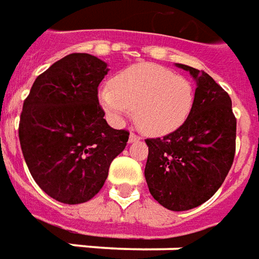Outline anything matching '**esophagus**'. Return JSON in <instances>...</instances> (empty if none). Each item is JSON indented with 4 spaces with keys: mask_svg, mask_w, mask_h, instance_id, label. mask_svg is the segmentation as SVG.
I'll return each instance as SVG.
<instances>
[{
    "mask_svg": "<svg viewBox=\"0 0 259 259\" xmlns=\"http://www.w3.org/2000/svg\"><path fill=\"white\" fill-rule=\"evenodd\" d=\"M139 140H140V136H137L136 133H133V132H132V133L129 135L130 143H133V142H139Z\"/></svg>",
    "mask_w": 259,
    "mask_h": 259,
    "instance_id": "1",
    "label": "esophagus"
}]
</instances>
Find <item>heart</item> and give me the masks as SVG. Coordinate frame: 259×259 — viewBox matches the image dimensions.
Masks as SVG:
<instances>
[{"mask_svg": "<svg viewBox=\"0 0 259 259\" xmlns=\"http://www.w3.org/2000/svg\"><path fill=\"white\" fill-rule=\"evenodd\" d=\"M194 91L189 79L154 63H139L122 70L112 86L99 92V103L110 122L122 124L133 113L140 129L164 136L187 120Z\"/></svg>", "mask_w": 259, "mask_h": 259, "instance_id": "b5f03b06", "label": "heart"}]
</instances>
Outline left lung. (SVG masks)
<instances>
[{
  "label": "left lung",
  "mask_w": 259,
  "mask_h": 259,
  "mask_svg": "<svg viewBox=\"0 0 259 259\" xmlns=\"http://www.w3.org/2000/svg\"><path fill=\"white\" fill-rule=\"evenodd\" d=\"M176 65L196 79L193 109L173 133L144 140V177L156 201L186 211L210 200L226 180L235 156L237 119L228 93L208 73Z\"/></svg>",
  "instance_id": "8db88e82"
}]
</instances>
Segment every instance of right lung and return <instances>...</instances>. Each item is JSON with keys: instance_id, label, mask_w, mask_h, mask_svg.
I'll use <instances>...</instances> for the list:
<instances>
[{"instance_id": "1", "label": "right lung", "mask_w": 259, "mask_h": 259, "mask_svg": "<svg viewBox=\"0 0 259 259\" xmlns=\"http://www.w3.org/2000/svg\"><path fill=\"white\" fill-rule=\"evenodd\" d=\"M107 63L70 54L35 79L24 100L19 143L29 173L63 204L89 201L103 187L109 167L129 140L110 127L98 99Z\"/></svg>"}]
</instances>
